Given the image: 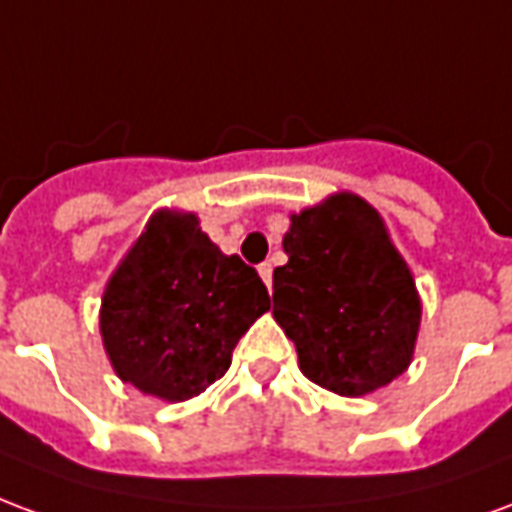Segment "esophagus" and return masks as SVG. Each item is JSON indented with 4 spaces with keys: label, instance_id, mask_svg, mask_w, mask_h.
<instances>
[{
    "label": "esophagus",
    "instance_id": "esophagus-1",
    "mask_svg": "<svg viewBox=\"0 0 512 512\" xmlns=\"http://www.w3.org/2000/svg\"><path fill=\"white\" fill-rule=\"evenodd\" d=\"M257 271H260V277H263V282H266V288H271V274H274L271 263H260V266H257Z\"/></svg>",
    "mask_w": 512,
    "mask_h": 512
}]
</instances>
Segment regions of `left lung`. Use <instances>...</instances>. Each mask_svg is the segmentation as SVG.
<instances>
[{"instance_id":"obj_1","label":"left lung","mask_w":512,"mask_h":512,"mask_svg":"<svg viewBox=\"0 0 512 512\" xmlns=\"http://www.w3.org/2000/svg\"><path fill=\"white\" fill-rule=\"evenodd\" d=\"M288 263L274 268V318L304 376L362 397L414 356L422 301L378 211L351 191L290 216Z\"/></svg>"}]
</instances>
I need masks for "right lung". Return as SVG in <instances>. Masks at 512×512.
Here are the masks:
<instances>
[{
	"instance_id": "add662e5",
	"label": "right lung",
	"mask_w": 512,
	"mask_h": 512,
	"mask_svg": "<svg viewBox=\"0 0 512 512\" xmlns=\"http://www.w3.org/2000/svg\"><path fill=\"white\" fill-rule=\"evenodd\" d=\"M268 307L255 268L224 255L194 213L158 211L106 282L101 337L120 381L180 403L227 373Z\"/></svg>"
}]
</instances>
